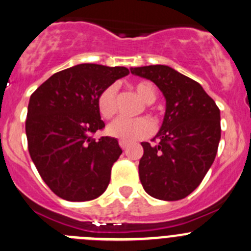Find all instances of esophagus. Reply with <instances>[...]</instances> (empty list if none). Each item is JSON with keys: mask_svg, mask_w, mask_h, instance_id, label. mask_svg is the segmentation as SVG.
Here are the masks:
<instances>
[{"mask_svg": "<svg viewBox=\"0 0 251 251\" xmlns=\"http://www.w3.org/2000/svg\"><path fill=\"white\" fill-rule=\"evenodd\" d=\"M119 146H120V147H121V149H124V150H125V149H126V148H127V146H128V144H127V142H124V141H120V142H119Z\"/></svg>", "mask_w": 251, "mask_h": 251, "instance_id": "obj_1", "label": "esophagus"}]
</instances>
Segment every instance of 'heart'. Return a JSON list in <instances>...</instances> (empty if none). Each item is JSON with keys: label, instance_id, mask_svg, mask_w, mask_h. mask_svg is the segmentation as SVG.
<instances>
[{"label": "heart", "instance_id": "obj_1", "mask_svg": "<svg viewBox=\"0 0 251 251\" xmlns=\"http://www.w3.org/2000/svg\"><path fill=\"white\" fill-rule=\"evenodd\" d=\"M134 91L146 103H152L156 100V91L149 81H138L133 85ZM117 94L115 85H108L97 97V108L105 120H109L117 113ZM154 131V124L148 118L125 119L119 118L108 126V133L124 142H134L150 136Z\"/></svg>", "mask_w": 251, "mask_h": 251}]
</instances>
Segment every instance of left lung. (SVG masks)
Returning a JSON list of instances; mask_svg holds the SVG:
<instances>
[{
	"label": "left lung",
	"instance_id": "obj_1",
	"mask_svg": "<svg viewBox=\"0 0 251 251\" xmlns=\"http://www.w3.org/2000/svg\"><path fill=\"white\" fill-rule=\"evenodd\" d=\"M151 80L166 99L159 143L143 142L139 179L147 194L163 201H178L191 194L214 162L221 137L220 110L194 79L165 65L131 68Z\"/></svg>",
	"mask_w": 251,
	"mask_h": 251
}]
</instances>
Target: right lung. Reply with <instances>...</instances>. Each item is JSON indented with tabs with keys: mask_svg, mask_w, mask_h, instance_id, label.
Wrapping results in <instances>:
<instances>
[{
	"mask_svg": "<svg viewBox=\"0 0 251 251\" xmlns=\"http://www.w3.org/2000/svg\"><path fill=\"white\" fill-rule=\"evenodd\" d=\"M128 73L126 67L81 63L52 75L31 95L28 152L44 183L61 199L90 201L107 189L123 150L113 137H91L104 127L97 97Z\"/></svg>",
	"mask_w": 251,
	"mask_h": 251,
	"instance_id": "right-lung-1",
	"label": "right lung"
}]
</instances>
